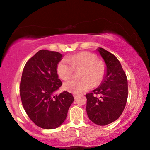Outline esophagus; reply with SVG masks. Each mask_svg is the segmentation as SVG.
<instances>
[{"label": "esophagus", "instance_id": "1", "mask_svg": "<svg viewBox=\"0 0 150 150\" xmlns=\"http://www.w3.org/2000/svg\"><path fill=\"white\" fill-rule=\"evenodd\" d=\"M74 98H75V100H77V98H78V95H74Z\"/></svg>", "mask_w": 150, "mask_h": 150}]
</instances>
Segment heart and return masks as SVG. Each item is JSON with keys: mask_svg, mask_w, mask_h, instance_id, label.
Masks as SVG:
<instances>
[{"mask_svg": "<svg viewBox=\"0 0 150 150\" xmlns=\"http://www.w3.org/2000/svg\"><path fill=\"white\" fill-rule=\"evenodd\" d=\"M82 69L80 75L82 79H70L65 81L63 86L65 91L76 95L90 89L94 84H100L106 74L105 63L96 59L95 55L87 52L69 55L61 60L57 65V73L63 79H67L73 74L75 69Z\"/></svg>", "mask_w": 150, "mask_h": 150, "instance_id": "1", "label": "heart"}]
</instances>
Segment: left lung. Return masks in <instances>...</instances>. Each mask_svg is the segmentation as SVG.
<instances>
[{"label":"left lung","instance_id":"obj_1","mask_svg":"<svg viewBox=\"0 0 150 150\" xmlns=\"http://www.w3.org/2000/svg\"><path fill=\"white\" fill-rule=\"evenodd\" d=\"M97 51L105 62L106 74L98 87L86 95V110L93 122L105 126L123 112L128 98V81L115 55L101 47Z\"/></svg>","mask_w":150,"mask_h":150}]
</instances>
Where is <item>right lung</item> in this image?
Segmentation results:
<instances>
[{
  "mask_svg": "<svg viewBox=\"0 0 150 150\" xmlns=\"http://www.w3.org/2000/svg\"><path fill=\"white\" fill-rule=\"evenodd\" d=\"M63 55L42 50L25 65L20 86L22 103L28 116L40 128L52 130L62 125L74 98L67 91L55 95L62 83L57 65Z\"/></svg>",
  "mask_w": 150,
  "mask_h": 150,
  "instance_id": "right-lung-1",
  "label": "right lung"
}]
</instances>
